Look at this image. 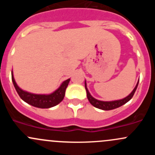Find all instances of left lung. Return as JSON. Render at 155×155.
<instances>
[{
  "label": "left lung",
  "mask_w": 155,
  "mask_h": 155,
  "mask_svg": "<svg viewBox=\"0 0 155 155\" xmlns=\"http://www.w3.org/2000/svg\"><path fill=\"white\" fill-rule=\"evenodd\" d=\"M139 82H137V85H136L135 87L134 88V90L132 91L130 94L128 96H127L126 97L123 98V99L121 100H117V101H99V100L95 99L94 97L91 95L90 92L88 91V89L87 87V84L86 81H85V90H86L87 93V97L88 99L89 102L91 103V105H93L94 107L98 108L100 109H103V110H112V109H116V108H118L121 107L122 105L125 104L126 103H127L130 100H131V98L134 96V93H135L136 90H137V86H138Z\"/></svg>",
  "instance_id": "left-lung-1"
}]
</instances>
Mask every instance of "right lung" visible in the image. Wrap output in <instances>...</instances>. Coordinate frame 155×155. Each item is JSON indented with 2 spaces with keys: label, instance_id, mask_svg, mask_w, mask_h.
<instances>
[{
  "label": "right lung",
  "instance_id": "add662e5",
  "mask_svg": "<svg viewBox=\"0 0 155 155\" xmlns=\"http://www.w3.org/2000/svg\"><path fill=\"white\" fill-rule=\"evenodd\" d=\"M70 79H68L64 81L58 88L56 89L52 93L48 94H37L30 93L18 87L14 79L13 73L12 70V83L21 99L33 107L41 108V109H48V108L53 107L60 104L64 97L65 91L70 82Z\"/></svg>",
  "mask_w": 155,
  "mask_h": 155
}]
</instances>
